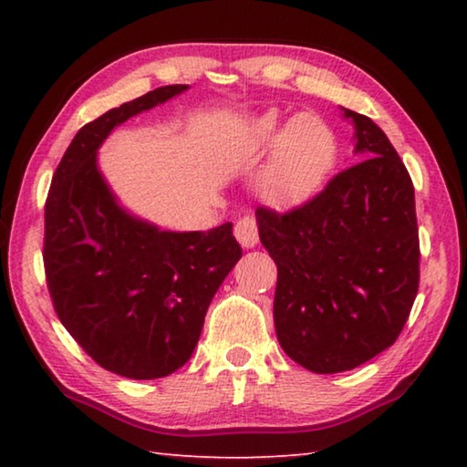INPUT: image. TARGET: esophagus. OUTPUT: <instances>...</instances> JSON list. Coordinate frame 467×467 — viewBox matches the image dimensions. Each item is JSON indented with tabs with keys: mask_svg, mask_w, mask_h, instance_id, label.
Segmentation results:
<instances>
[{
	"mask_svg": "<svg viewBox=\"0 0 467 467\" xmlns=\"http://www.w3.org/2000/svg\"><path fill=\"white\" fill-rule=\"evenodd\" d=\"M234 236L243 247H255L259 241V224L253 216H243L236 220L234 224Z\"/></svg>",
	"mask_w": 467,
	"mask_h": 467,
	"instance_id": "obj_1",
	"label": "esophagus"
}]
</instances>
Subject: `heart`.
<instances>
[{
	"label": "heart",
	"mask_w": 467,
	"mask_h": 467,
	"mask_svg": "<svg viewBox=\"0 0 467 467\" xmlns=\"http://www.w3.org/2000/svg\"><path fill=\"white\" fill-rule=\"evenodd\" d=\"M262 146L274 154L259 177V193L274 208H295L319 192L337 161L334 130L313 113H300L290 123L265 115L255 125Z\"/></svg>",
	"instance_id": "heart-1"
}]
</instances>
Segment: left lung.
Returning a JSON list of instances; mask_svg holds the SVG:
<instances>
[{"label": "left lung", "instance_id": "1", "mask_svg": "<svg viewBox=\"0 0 467 467\" xmlns=\"http://www.w3.org/2000/svg\"><path fill=\"white\" fill-rule=\"evenodd\" d=\"M365 154L309 202L257 208L278 265L274 323L288 357L313 373L357 368L395 344L420 282L414 185L377 123L344 110Z\"/></svg>", "mask_w": 467, "mask_h": 467}]
</instances>
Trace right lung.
I'll list each match as a JSON object with an SVG mask.
<instances>
[{
  "instance_id": "obj_1",
  "label": "right lung",
  "mask_w": 467,
  "mask_h": 467,
  "mask_svg": "<svg viewBox=\"0 0 467 467\" xmlns=\"http://www.w3.org/2000/svg\"><path fill=\"white\" fill-rule=\"evenodd\" d=\"M183 90L162 86L86 123L45 202L53 309L97 365L128 379L167 377L192 358L205 311L243 255L231 223L167 233L125 214L97 169V148L115 125Z\"/></svg>"
}]
</instances>
